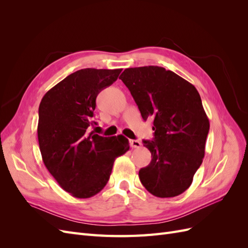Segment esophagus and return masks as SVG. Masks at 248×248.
<instances>
[{
  "mask_svg": "<svg viewBox=\"0 0 248 248\" xmlns=\"http://www.w3.org/2000/svg\"><path fill=\"white\" fill-rule=\"evenodd\" d=\"M130 147L134 149H139L141 147L140 141L138 140H130Z\"/></svg>",
  "mask_w": 248,
  "mask_h": 248,
  "instance_id": "1",
  "label": "esophagus"
}]
</instances>
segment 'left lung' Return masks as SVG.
<instances>
[{
  "mask_svg": "<svg viewBox=\"0 0 248 248\" xmlns=\"http://www.w3.org/2000/svg\"><path fill=\"white\" fill-rule=\"evenodd\" d=\"M119 78L144 121H153V140H142L152 160L139 171L141 184L155 197L179 196L191 185L202 162L210 128L198 90L158 66L127 68Z\"/></svg>",
  "mask_w": 248,
  "mask_h": 248,
  "instance_id": "obj_1",
  "label": "left lung"
}]
</instances>
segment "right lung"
Instances as JSON below:
<instances>
[{
	"label": "right lung",
	"instance_id": "add662e5",
	"mask_svg": "<svg viewBox=\"0 0 248 248\" xmlns=\"http://www.w3.org/2000/svg\"><path fill=\"white\" fill-rule=\"evenodd\" d=\"M122 69L86 68L71 73L43 96L38 141L42 160L62 188L88 199L107 185L117 157L129 150L123 136L91 131L96 97L117 80Z\"/></svg>",
	"mask_w": 248,
	"mask_h": 248
}]
</instances>
